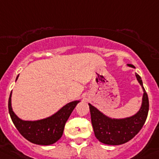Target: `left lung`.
Listing matches in <instances>:
<instances>
[{"mask_svg":"<svg viewBox=\"0 0 159 159\" xmlns=\"http://www.w3.org/2000/svg\"><path fill=\"white\" fill-rule=\"evenodd\" d=\"M128 66L135 68L132 64ZM136 76L142 86L144 94L141 110L132 117L123 119H110L91 104H89L94 134L102 143L106 145H118L128 142L141 131L145 123L149 112V98L143 87L141 76L138 74H136Z\"/></svg>","mask_w":159,"mask_h":159,"instance_id":"obj_1","label":"left lung"}]
</instances>
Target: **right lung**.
<instances>
[{
  "label": "right lung",
  "mask_w": 159,
  "mask_h": 159,
  "mask_svg": "<svg viewBox=\"0 0 159 159\" xmlns=\"http://www.w3.org/2000/svg\"><path fill=\"white\" fill-rule=\"evenodd\" d=\"M18 77V75L17 79ZM79 102V101L70 102L51 117L38 121H23L17 117L12 111L11 93L9 98L8 108L14 126L24 138L36 145H48L61 138L66 122Z\"/></svg>",
  "instance_id": "right-lung-1"
}]
</instances>
